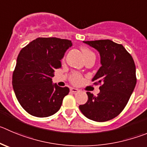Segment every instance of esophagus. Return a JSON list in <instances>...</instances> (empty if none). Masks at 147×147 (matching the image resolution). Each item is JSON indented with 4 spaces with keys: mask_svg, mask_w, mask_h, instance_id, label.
I'll list each match as a JSON object with an SVG mask.
<instances>
[{
    "mask_svg": "<svg viewBox=\"0 0 147 147\" xmlns=\"http://www.w3.org/2000/svg\"><path fill=\"white\" fill-rule=\"evenodd\" d=\"M70 91L72 93H77L79 91V90H78V88H71Z\"/></svg>",
    "mask_w": 147,
    "mask_h": 147,
    "instance_id": "34e87169",
    "label": "esophagus"
}]
</instances>
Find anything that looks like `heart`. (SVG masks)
<instances>
[{
	"mask_svg": "<svg viewBox=\"0 0 147 147\" xmlns=\"http://www.w3.org/2000/svg\"><path fill=\"white\" fill-rule=\"evenodd\" d=\"M81 51L82 52H83V56H84L85 59L86 60H88L89 59L95 57V54H94V52L91 50H90L89 49H88V48L83 47L81 49ZM70 80L73 84L78 85L82 83V81H83V78H82L81 75H80L79 74L73 73L72 75V76H71Z\"/></svg>",
	"mask_w": 147,
	"mask_h": 147,
	"instance_id": "1",
	"label": "heart"
}]
</instances>
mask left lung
Wrapping results in <instances>:
<instances>
[{"label":"left lung","instance_id":"obj_1","mask_svg":"<svg viewBox=\"0 0 147 147\" xmlns=\"http://www.w3.org/2000/svg\"><path fill=\"white\" fill-rule=\"evenodd\" d=\"M83 42L99 52L101 67L92 81L101 86L96 96L87 92V102L79 109L90 120L108 121L124 109L135 88V63L123 45L110 40Z\"/></svg>","mask_w":147,"mask_h":147}]
</instances>
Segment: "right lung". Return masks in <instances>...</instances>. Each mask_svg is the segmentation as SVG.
<instances>
[{"instance_id":"add662e5","label":"right lung","mask_w":147,"mask_h":147,"mask_svg":"<svg viewBox=\"0 0 147 147\" xmlns=\"http://www.w3.org/2000/svg\"><path fill=\"white\" fill-rule=\"evenodd\" d=\"M72 46L67 39L38 38L20 52L12 85L18 101L30 115L46 117L59 110L69 89L53 84L52 78L55 69L61 68V59Z\"/></svg>"}]
</instances>
